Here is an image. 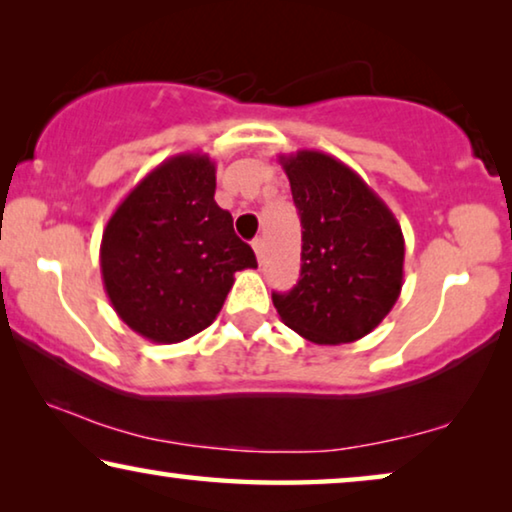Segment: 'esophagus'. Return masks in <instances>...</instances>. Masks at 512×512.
<instances>
[{"label":"esophagus","instance_id":"1","mask_svg":"<svg viewBox=\"0 0 512 512\" xmlns=\"http://www.w3.org/2000/svg\"><path fill=\"white\" fill-rule=\"evenodd\" d=\"M253 250H255V255H257L259 262H262L264 253H266V243H264V239H255V241H253Z\"/></svg>","mask_w":512,"mask_h":512}]
</instances>
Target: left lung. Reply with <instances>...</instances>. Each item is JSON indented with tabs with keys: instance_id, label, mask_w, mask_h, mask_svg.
Masks as SVG:
<instances>
[{
	"instance_id": "obj_1",
	"label": "left lung",
	"mask_w": 512,
	"mask_h": 512,
	"mask_svg": "<svg viewBox=\"0 0 512 512\" xmlns=\"http://www.w3.org/2000/svg\"><path fill=\"white\" fill-rule=\"evenodd\" d=\"M280 164L301 218V278L290 292H273V306L306 341H359L401 294V225L362 176L336 157L297 150L280 155Z\"/></svg>"
}]
</instances>
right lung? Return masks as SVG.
Instances as JSON below:
<instances>
[{
	"label": "right lung",
	"instance_id": "right-lung-1",
	"mask_svg": "<svg viewBox=\"0 0 512 512\" xmlns=\"http://www.w3.org/2000/svg\"><path fill=\"white\" fill-rule=\"evenodd\" d=\"M213 194L215 162L181 153L141 178L106 222L104 290L118 318L148 341L199 334L218 318L234 273L257 269Z\"/></svg>",
	"mask_w": 512,
	"mask_h": 512
}]
</instances>
